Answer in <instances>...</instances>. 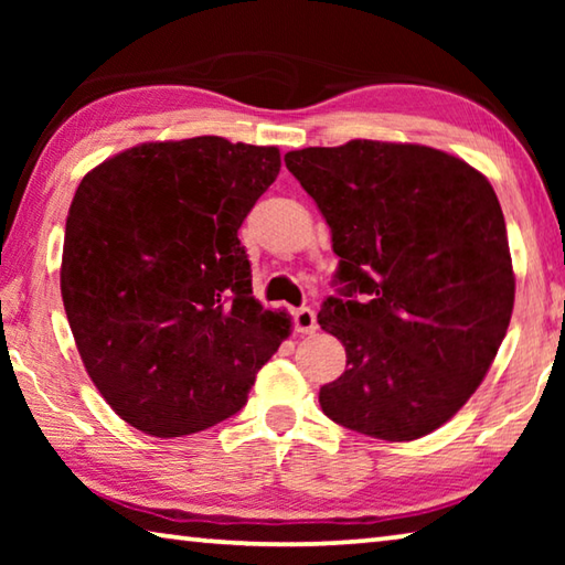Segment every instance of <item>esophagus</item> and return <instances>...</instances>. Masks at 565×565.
<instances>
[{
    "label": "esophagus",
    "instance_id": "34e87169",
    "mask_svg": "<svg viewBox=\"0 0 565 565\" xmlns=\"http://www.w3.org/2000/svg\"><path fill=\"white\" fill-rule=\"evenodd\" d=\"M294 329L299 333H313L319 329L317 323V313L309 306H301V309L294 311Z\"/></svg>",
    "mask_w": 565,
    "mask_h": 565
}]
</instances>
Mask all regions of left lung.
Here are the masks:
<instances>
[{"mask_svg": "<svg viewBox=\"0 0 565 565\" xmlns=\"http://www.w3.org/2000/svg\"><path fill=\"white\" fill-rule=\"evenodd\" d=\"M331 228L339 269L319 323L347 371L319 404L351 431L414 441L489 374L513 311L503 212L481 171L420 145L353 139L289 151Z\"/></svg>", "mask_w": 565, "mask_h": 565, "instance_id": "1", "label": "left lung"}]
</instances>
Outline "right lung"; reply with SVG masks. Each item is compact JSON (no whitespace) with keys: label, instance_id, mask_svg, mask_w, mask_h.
Listing matches in <instances>:
<instances>
[{"label":"right lung","instance_id":"right-lung-1","mask_svg":"<svg viewBox=\"0 0 565 565\" xmlns=\"http://www.w3.org/2000/svg\"><path fill=\"white\" fill-rule=\"evenodd\" d=\"M281 169L276 147L149 141L92 169L66 216L62 299L107 404L174 438L242 411L291 319L252 296L238 226Z\"/></svg>","mask_w":565,"mask_h":565}]
</instances>
